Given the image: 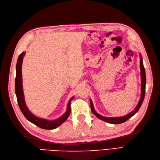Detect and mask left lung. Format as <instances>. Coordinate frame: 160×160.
Segmentation results:
<instances>
[{
	"mask_svg": "<svg viewBox=\"0 0 160 160\" xmlns=\"http://www.w3.org/2000/svg\"><path fill=\"white\" fill-rule=\"evenodd\" d=\"M140 70H141V79H142V84H141V98H140V100L139 101V103L138 105L136 106V108H135L134 110H133L132 112H130L128 115L123 116V117H118V118H106L104 117V116H102L98 113L95 111L93 103H92V101L90 99V103H91V111L97 118H98L99 119L104 121V122H108L109 123H112V124H119L123 123L125 122H126L127 120H128L129 118L132 117L133 115H134L135 113H136L138 110L139 109L140 107L143 103V101L145 97V93H146V72H145V68L143 67V60L142 58V55L140 54Z\"/></svg>",
	"mask_w": 160,
	"mask_h": 160,
	"instance_id": "left-lung-1",
	"label": "left lung"
}]
</instances>
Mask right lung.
I'll use <instances>...</instances> for the list:
<instances>
[{"label":"right lung","instance_id":"1","mask_svg":"<svg viewBox=\"0 0 160 160\" xmlns=\"http://www.w3.org/2000/svg\"><path fill=\"white\" fill-rule=\"evenodd\" d=\"M25 55V52H22L18 56L17 66H16V79H15V93L17 95V99L18 104L21 111H22L24 116L27 120L37 126L45 129H53L59 127L62 123H64L70 115L71 113V101L73 99L74 97H72L69 101L67 104V109L66 112L62 115L61 117L55 120H47L45 119H41L34 115L27 108L25 98H24V93L22 89V63L24 56Z\"/></svg>","mask_w":160,"mask_h":160}]
</instances>
